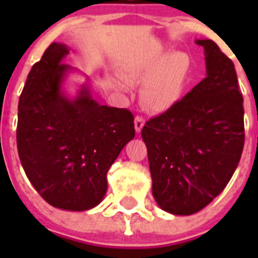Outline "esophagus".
Listing matches in <instances>:
<instances>
[{
  "label": "esophagus",
  "instance_id": "obj_1",
  "mask_svg": "<svg viewBox=\"0 0 258 258\" xmlns=\"http://www.w3.org/2000/svg\"><path fill=\"white\" fill-rule=\"evenodd\" d=\"M143 125H145V118L142 116H136V118H134V127H136L137 133H141Z\"/></svg>",
  "mask_w": 258,
  "mask_h": 258
}]
</instances>
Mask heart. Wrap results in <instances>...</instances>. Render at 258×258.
Returning <instances> with one entry per match:
<instances>
[{"label": "heart", "mask_w": 258, "mask_h": 258, "mask_svg": "<svg viewBox=\"0 0 258 258\" xmlns=\"http://www.w3.org/2000/svg\"><path fill=\"white\" fill-rule=\"evenodd\" d=\"M190 67L188 56L181 51L166 52L163 47L150 50L142 59L127 66L125 80L131 84H142L141 101L154 112H164L181 99ZM125 90L126 86L118 83Z\"/></svg>", "instance_id": "b5f03b06"}]
</instances>
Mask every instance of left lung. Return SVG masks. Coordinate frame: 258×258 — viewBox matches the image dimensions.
<instances>
[{"mask_svg": "<svg viewBox=\"0 0 258 258\" xmlns=\"http://www.w3.org/2000/svg\"><path fill=\"white\" fill-rule=\"evenodd\" d=\"M207 77L142 129L152 195L163 211L190 216L218 197L231 179L244 146V108L235 67L212 40Z\"/></svg>", "mask_w": 258, "mask_h": 258, "instance_id": "8db88e82", "label": "left lung"}]
</instances>
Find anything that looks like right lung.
<instances>
[{
	"mask_svg": "<svg viewBox=\"0 0 258 258\" xmlns=\"http://www.w3.org/2000/svg\"><path fill=\"white\" fill-rule=\"evenodd\" d=\"M68 47L52 42L27 77L18 107L17 145L27 177L50 206L88 211L103 199L107 172L134 138L126 108L102 106L84 85L75 99L61 90Z\"/></svg>",
	"mask_w": 258,
	"mask_h": 258,
	"instance_id": "1",
	"label": "right lung"
}]
</instances>
